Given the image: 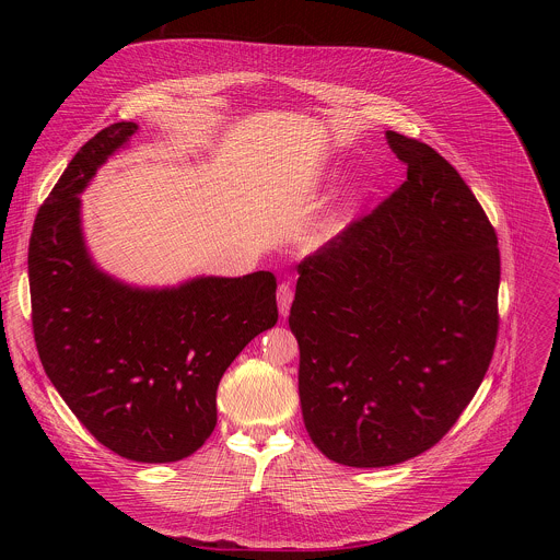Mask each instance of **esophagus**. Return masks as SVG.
I'll return each instance as SVG.
<instances>
[{
    "mask_svg": "<svg viewBox=\"0 0 560 560\" xmlns=\"http://www.w3.org/2000/svg\"><path fill=\"white\" fill-rule=\"evenodd\" d=\"M290 303H292V285L290 283H279L277 288V305H279V312L285 316L290 312Z\"/></svg>",
    "mask_w": 560,
    "mask_h": 560,
    "instance_id": "1",
    "label": "esophagus"
}]
</instances>
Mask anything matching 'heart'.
<instances>
[{"mask_svg":"<svg viewBox=\"0 0 560 560\" xmlns=\"http://www.w3.org/2000/svg\"><path fill=\"white\" fill-rule=\"evenodd\" d=\"M337 230H339V223H337V221H332V223H330V225H328V228H326V230H324V234H322V238H326V236H330V234H332V232H337Z\"/></svg>","mask_w":560,"mask_h":560,"instance_id":"b5f03b06","label":"heart"}]
</instances>
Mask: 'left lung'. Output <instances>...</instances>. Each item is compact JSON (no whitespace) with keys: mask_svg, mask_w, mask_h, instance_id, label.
<instances>
[{"mask_svg":"<svg viewBox=\"0 0 560 560\" xmlns=\"http://www.w3.org/2000/svg\"><path fill=\"white\" fill-rule=\"evenodd\" d=\"M408 179L299 264L290 330L312 443L350 467L436 445L481 385L499 335L497 232L456 168L385 132Z\"/></svg>","mask_w":560,"mask_h":560,"instance_id":"1","label":"left lung"}]
</instances>
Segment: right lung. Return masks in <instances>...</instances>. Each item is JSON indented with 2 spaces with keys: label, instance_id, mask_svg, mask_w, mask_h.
Wrapping results in <instances>:
<instances>
[{
  "label": "right lung",
  "instance_id": "right-lung-1",
  "mask_svg": "<svg viewBox=\"0 0 560 560\" xmlns=\"http://www.w3.org/2000/svg\"><path fill=\"white\" fill-rule=\"evenodd\" d=\"M135 132L132 121L100 130L42 203L28 246L33 332L50 383L102 445L173 463L212 434L228 365L277 324V279L259 270L141 290L93 264L79 192Z\"/></svg>",
  "mask_w": 560,
  "mask_h": 560
}]
</instances>
